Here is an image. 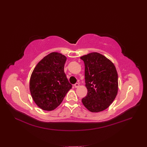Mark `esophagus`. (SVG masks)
<instances>
[{
	"mask_svg": "<svg viewBox=\"0 0 147 147\" xmlns=\"http://www.w3.org/2000/svg\"><path fill=\"white\" fill-rule=\"evenodd\" d=\"M74 87L76 88H79V83H76L75 84H74Z\"/></svg>",
	"mask_w": 147,
	"mask_h": 147,
	"instance_id": "1",
	"label": "esophagus"
}]
</instances>
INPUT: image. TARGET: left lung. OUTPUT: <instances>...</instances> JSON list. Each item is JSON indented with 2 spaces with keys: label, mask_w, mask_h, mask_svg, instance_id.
I'll use <instances>...</instances> for the list:
<instances>
[{
  "label": "left lung",
  "mask_w": 147,
  "mask_h": 147,
  "mask_svg": "<svg viewBox=\"0 0 147 147\" xmlns=\"http://www.w3.org/2000/svg\"><path fill=\"white\" fill-rule=\"evenodd\" d=\"M80 59L84 63V77L87 96L82 102L92 113L109 108L118 92V74L112 62L102 54L92 52Z\"/></svg>",
  "instance_id": "1"
}]
</instances>
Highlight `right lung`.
Wrapping results in <instances>:
<instances>
[{
  "mask_svg": "<svg viewBox=\"0 0 147 147\" xmlns=\"http://www.w3.org/2000/svg\"><path fill=\"white\" fill-rule=\"evenodd\" d=\"M66 60L63 54L52 52L38 62L31 75V95L43 110H55L71 89L64 70Z\"/></svg>",
  "mask_w": 147,
  "mask_h": 147,
  "instance_id": "obj_1",
  "label": "right lung"
}]
</instances>
